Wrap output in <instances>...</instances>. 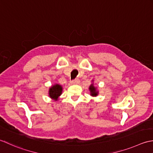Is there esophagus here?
I'll list each match as a JSON object with an SVG mask.
<instances>
[{
    "instance_id": "34e87169",
    "label": "esophagus",
    "mask_w": 153,
    "mask_h": 153,
    "mask_svg": "<svg viewBox=\"0 0 153 153\" xmlns=\"http://www.w3.org/2000/svg\"><path fill=\"white\" fill-rule=\"evenodd\" d=\"M79 82H80V80H79V79H74L72 81L73 85H78V84H79Z\"/></svg>"
}]
</instances>
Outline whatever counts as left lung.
Masks as SVG:
<instances>
[{"label": "left lung", "mask_w": 153, "mask_h": 153, "mask_svg": "<svg viewBox=\"0 0 153 153\" xmlns=\"http://www.w3.org/2000/svg\"><path fill=\"white\" fill-rule=\"evenodd\" d=\"M92 83L89 86L90 96H93V97H96V96H97L98 95L99 91L97 90V87H95L94 85V83H93L94 82V80H92Z\"/></svg>", "instance_id": "1"}]
</instances>
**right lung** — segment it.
<instances>
[{"mask_svg":"<svg viewBox=\"0 0 153 153\" xmlns=\"http://www.w3.org/2000/svg\"><path fill=\"white\" fill-rule=\"evenodd\" d=\"M62 92H63V86L59 84H55L49 88L48 94L49 98L55 101H57L59 96L62 94Z\"/></svg>","mask_w":153,"mask_h":153,"instance_id":"right-lung-1","label":"right lung"}]
</instances>
